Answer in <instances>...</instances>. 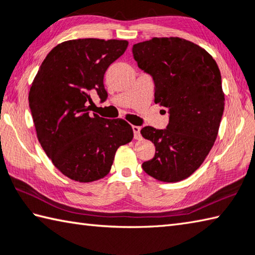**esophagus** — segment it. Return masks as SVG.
I'll return each instance as SVG.
<instances>
[{
  "instance_id": "esophagus-1",
  "label": "esophagus",
  "mask_w": 255,
  "mask_h": 255,
  "mask_svg": "<svg viewBox=\"0 0 255 255\" xmlns=\"http://www.w3.org/2000/svg\"><path fill=\"white\" fill-rule=\"evenodd\" d=\"M132 128H133L134 137H135L136 140H140V138H141V128L136 127V126H133Z\"/></svg>"
}]
</instances>
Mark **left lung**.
<instances>
[{
  "label": "left lung",
  "mask_w": 255,
  "mask_h": 255,
  "mask_svg": "<svg viewBox=\"0 0 255 255\" xmlns=\"http://www.w3.org/2000/svg\"><path fill=\"white\" fill-rule=\"evenodd\" d=\"M132 52L138 68L154 81V102L169 112L166 128L141 129L155 145L154 157L142 169L162 182L184 180L217 140L224 111L219 66L202 47L180 37H153L134 44Z\"/></svg>",
  "instance_id": "left-lung-1"
}]
</instances>
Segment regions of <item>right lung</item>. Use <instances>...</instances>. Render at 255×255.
Wrapping results in <instances>:
<instances>
[{"instance_id":"1","label":"right lung","mask_w":255,"mask_h":255,"mask_svg":"<svg viewBox=\"0 0 255 255\" xmlns=\"http://www.w3.org/2000/svg\"><path fill=\"white\" fill-rule=\"evenodd\" d=\"M128 45L123 40L79 38L52 49L28 93L33 122L43 150L71 180L93 182L111 170L118 148L132 141L122 119L90 114L91 94L108 98L104 73Z\"/></svg>"}]
</instances>
